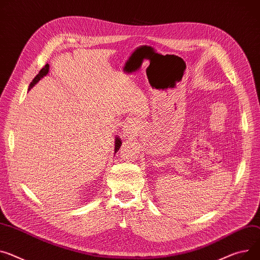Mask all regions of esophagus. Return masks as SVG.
I'll return each mask as SVG.
<instances>
[{
  "label": "esophagus",
  "mask_w": 260,
  "mask_h": 260,
  "mask_svg": "<svg viewBox=\"0 0 260 260\" xmlns=\"http://www.w3.org/2000/svg\"><path fill=\"white\" fill-rule=\"evenodd\" d=\"M139 130V122L136 117H130L126 121V125L123 128L125 134L136 133Z\"/></svg>",
  "instance_id": "1"
}]
</instances>
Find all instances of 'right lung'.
<instances>
[{
  "label": "right lung",
  "instance_id": "add662e5",
  "mask_svg": "<svg viewBox=\"0 0 260 260\" xmlns=\"http://www.w3.org/2000/svg\"><path fill=\"white\" fill-rule=\"evenodd\" d=\"M48 72H49V64H46L45 68H43L41 71H39L38 75L33 79V81L31 82V84H30V86H29V89L32 88V87L34 86V84L37 83V82L39 81V80H41V78H43L44 76H46V75L48 74ZM121 145H122L121 139H119L118 137H116V138H115V150H114V152H117V150L119 149V147H121Z\"/></svg>",
  "mask_w": 260,
  "mask_h": 260
}]
</instances>
